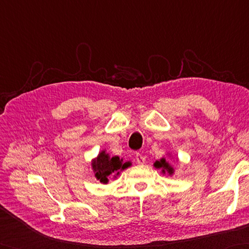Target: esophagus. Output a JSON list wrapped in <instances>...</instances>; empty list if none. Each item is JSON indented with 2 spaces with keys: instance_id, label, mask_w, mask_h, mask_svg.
I'll list each match as a JSON object with an SVG mask.
<instances>
[{
  "instance_id": "1",
  "label": "esophagus",
  "mask_w": 249,
  "mask_h": 249,
  "mask_svg": "<svg viewBox=\"0 0 249 249\" xmlns=\"http://www.w3.org/2000/svg\"><path fill=\"white\" fill-rule=\"evenodd\" d=\"M136 160H137V162L140 163V165H142V163H144V161H145V157H144L143 155L139 154V153H137V155H136Z\"/></svg>"
}]
</instances>
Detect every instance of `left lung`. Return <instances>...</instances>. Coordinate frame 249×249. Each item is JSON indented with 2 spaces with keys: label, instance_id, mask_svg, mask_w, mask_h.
Returning <instances> with one entry per match:
<instances>
[{
  "label": "left lung",
  "instance_id": "8db88e82",
  "mask_svg": "<svg viewBox=\"0 0 249 249\" xmlns=\"http://www.w3.org/2000/svg\"><path fill=\"white\" fill-rule=\"evenodd\" d=\"M154 166L158 169H162L163 173H166V171H167L169 174H170V176L171 174H173V168L166 161L165 158H161L160 160H156Z\"/></svg>",
  "mask_w": 249,
  "mask_h": 249
}]
</instances>
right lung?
I'll return each mask as SVG.
<instances>
[{
  "mask_svg": "<svg viewBox=\"0 0 249 249\" xmlns=\"http://www.w3.org/2000/svg\"><path fill=\"white\" fill-rule=\"evenodd\" d=\"M130 166V162H123L119 156L110 157L106 151H102L98 156L92 161V169L95 174V178L99 179L100 182L106 184L108 183L109 178L113 176L116 178L119 176L120 171L124 170Z\"/></svg>",
  "mask_w": 249,
  "mask_h": 249,
  "instance_id": "obj_1",
  "label": "right lung"
}]
</instances>
